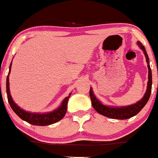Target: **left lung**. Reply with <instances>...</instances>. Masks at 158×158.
<instances>
[{
	"label": "left lung",
	"mask_w": 158,
	"mask_h": 158,
	"mask_svg": "<svg viewBox=\"0 0 158 158\" xmlns=\"http://www.w3.org/2000/svg\"><path fill=\"white\" fill-rule=\"evenodd\" d=\"M137 45L143 51V53L145 55L146 61L148 63V88L146 91L145 94L142 98L141 100L137 102L135 104L131 105L128 106H122V107H110L103 105L100 101L94 96L93 93L92 88H90L89 94L91 100V104H92L93 108L95 109L96 112H98L101 115L104 116L108 117V118H115V119H127L131 117L134 116L136 114L139 113L141 109L145 106V105L148 103V100L150 98V96L151 94V88H152V73H151V69L150 67L149 57L147 53L145 48L143 46L140 42H137Z\"/></svg>",
	"instance_id": "8db88e82"
}]
</instances>
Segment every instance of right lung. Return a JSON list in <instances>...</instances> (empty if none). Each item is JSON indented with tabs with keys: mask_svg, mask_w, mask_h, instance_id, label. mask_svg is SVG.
Segmentation results:
<instances>
[{
	"mask_svg": "<svg viewBox=\"0 0 158 158\" xmlns=\"http://www.w3.org/2000/svg\"><path fill=\"white\" fill-rule=\"evenodd\" d=\"M10 63V67H9V73L7 77V81H6V91H7V100L10 104V107L12 110L19 115L22 120L30 123L31 125L35 126H49L51 124H53L55 123H57L58 121L62 119L67 112V106L68 102V99L70 98L71 93H70L69 96L66 97L64 99L63 102L61 103V106L58 109H55L54 111L50 112H46V113H32V112H26L21 109L19 106L15 103L13 101L11 95L10 94V88H9V73L10 72V67H11Z\"/></svg>",
	"mask_w": 158,
	"mask_h": 158,
	"instance_id": "right-lung-1",
	"label": "right lung"
}]
</instances>
